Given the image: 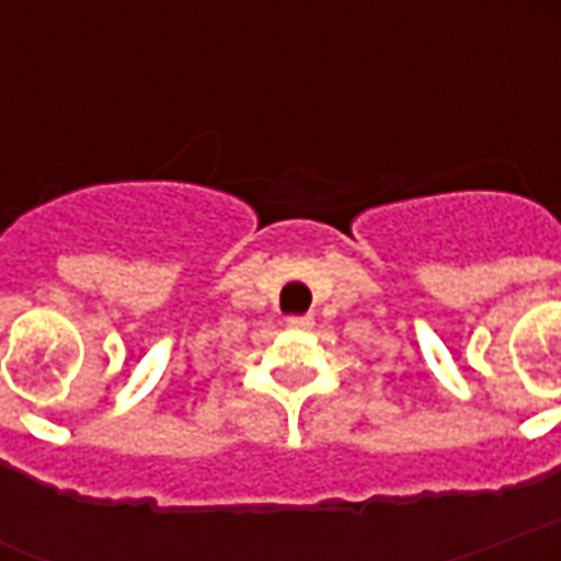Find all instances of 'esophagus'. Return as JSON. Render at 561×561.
Returning <instances> with one entry per match:
<instances>
[{"instance_id": "1", "label": "esophagus", "mask_w": 561, "mask_h": 561, "mask_svg": "<svg viewBox=\"0 0 561 561\" xmlns=\"http://www.w3.org/2000/svg\"><path fill=\"white\" fill-rule=\"evenodd\" d=\"M288 325L290 329H311V325H314V317H288Z\"/></svg>"}]
</instances>
